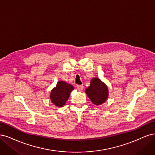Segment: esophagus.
Instances as JSON below:
<instances>
[{
    "instance_id": "obj_1",
    "label": "esophagus",
    "mask_w": 155,
    "mask_h": 155,
    "mask_svg": "<svg viewBox=\"0 0 155 155\" xmlns=\"http://www.w3.org/2000/svg\"><path fill=\"white\" fill-rule=\"evenodd\" d=\"M83 87H84V86H82V85H78L77 86V89L79 91H82L83 89Z\"/></svg>"
}]
</instances>
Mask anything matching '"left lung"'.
I'll use <instances>...</instances> for the list:
<instances>
[{"label": "left lung", "mask_w": 155, "mask_h": 155, "mask_svg": "<svg viewBox=\"0 0 155 155\" xmlns=\"http://www.w3.org/2000/svg\"><path fill=\"white\" fill-rule=\"evenodd\" d=\"M87 95L94 104L98 106L106 101L109 95L108 88L98 78H93L85 91Z\"/></svg>", "instance_id": "obj_1"}]
</instances>
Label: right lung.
<instances>
[{"mask_svg":"<svg viewBox=\"0 0 155 155\" xmlns=\"http://www.w3.org/2000/svg\"><path fill=\"white\" fill-rule=\"evenodd\" d=\"M73 89L72 85L64 81H58L57 86L52 89L50 94L52 103L57 107H63Z\"/></svg>","mask_w":155,"mask_h":155,"instance_id":"right-lung-1","label":"right lung"}]
</instances>
